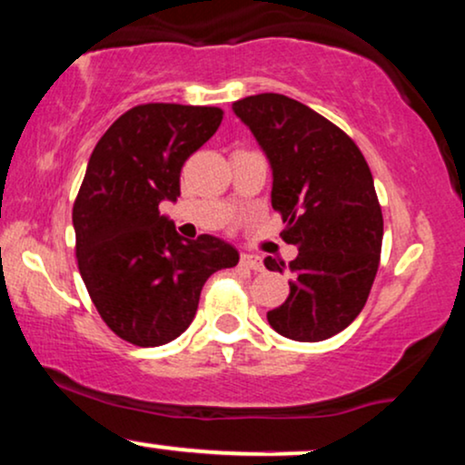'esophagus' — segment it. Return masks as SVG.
Returning <instances> with one entry per match:
<instances>
[{
  "mask_svg": "<svg viewBox=\"0 0 465 465\" xmlns=\"http://www.w3.org/2000/svg\"><path fill=\"white\" fill-rule=\"evenodd\" d=\"M240 264L247 266V269H251V271H262L264 269L262 260H260L258 255H253V253H242V255H240Z\"/></svg>",
  "mask_w": 465,
  "mask_h": 465,
  "instance_id": "obj_1",
  "label": "esophagus"
}]
</instances>
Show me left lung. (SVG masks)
<instances>
[{"label":"left lung","instance_id":"1","mask_svg":"<svg viewBox=\"0 0 465 465\" xmlns=\"http://www.w3.org/2000/svg\"><path fill=\"white\" fill-rule=\"evenodd\" d=\"M273 173L271 205L284 218V240L300 249L295 280L275 311L277 334L317 343L359 317L370 297L382 244V212L365 157L339 126L282 94L233 103ZM269 271L286 264L266 258Z\"/></svg>","mask_w":465,"mask_h":465}]
</instances>
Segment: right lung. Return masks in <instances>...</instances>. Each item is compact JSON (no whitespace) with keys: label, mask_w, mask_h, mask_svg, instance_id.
<instances>
[{"label":"right lung","mask_w":465,"mask_h":465,"mask_svg":"<svg viewBox=\"0 0 465 465\" xmlns=\"http://www.w3.org/2000/svg\"><path fill=\"white\" fill-rule=\"evenodd\" d=\"M221 122L216 106H133L89 157L72 212L78 269L103 322L133 345L157 348L183 334L207 277L238 264L225 240H185L159 214L181 194L185 159Z\"/></svg>","instance_id":"right-lung-1"}]
</instances>
